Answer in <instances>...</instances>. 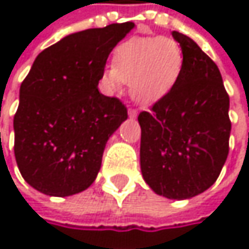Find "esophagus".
Wrapping results in <instances>:
<instances>
[{
    "label": "esophagus",
    "instance_id": "1",
    "mask_svg": "<svg viewBox=\"0 0 249 249\" xmlns=\"http://www.w3.org/2000/svg\"><path fill=\"white\" fill-rule=\"evenodd\" d=\"M128 115H129L131 118H135V117L138 115V111L134 109V108H129V109H128Z\"/></svg>",
    "mask_w": 249,
    "mask_h": 249
}]
</instances>
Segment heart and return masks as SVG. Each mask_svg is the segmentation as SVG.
Masks as SVG:
<instances>
[{
	"mask_svg": "<svg viewBox=\"0 0 249 249\" xmlns=\"http://www.w3.org/2000/svg\"><path fill=\"white\" fill-rule=\"evenodd\" d=\"M183 69V50L172 37H134L121 43L105 71L104 85L111 93L129 83L131 96L153 104L167 95Z\"/></svg>",
	"mask_w": 249,
	"mask_h": 249,
	"instance_id": "heart-1",
	"label": "heart"
}]
</instances>
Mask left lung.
I'll list each match as a JSON object with an SVG mask.
<instances>
[{"label":"left lung","instance_id":"obj_1","mask_svg":"<svg viewBox=\"0 0 249 249\" xmlns=\"http://www.w3.org/2000/svg\"><path fill=\"white\" fill-rule=\"evenodd\" d=\"M183 69L172 90L138 115L145 183L169 199H189L219 177L229 153V95L216 63L187 36L173 31Z\"/></svg>","mask_w":249,"mask_h":249}]
</instances>
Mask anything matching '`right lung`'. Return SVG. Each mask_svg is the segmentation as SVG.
<instances>
[{
  "label": "right lung",
  "mask_w": 249,
  "mask_h": 249,
  "mask_svg": "<svg viewBox=\"0 0 249 249\" xmlns=\"http://www.w3.org/2000/svg\"><path fill=\"white\" fill-rule=\"evenodd\" d=\"M134 23L71 34L44 49L20 88L14 156L25 181L49 196H71L96 178L105 144L126 107L98 90L109 53Z\"/></svg>",
  "instance_id": "right-lung-1"
}]
</instances>
